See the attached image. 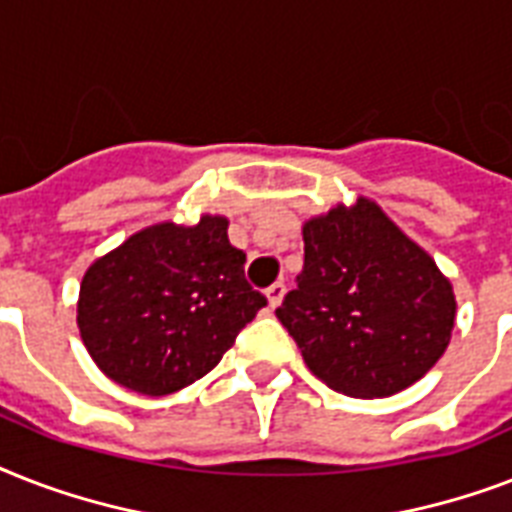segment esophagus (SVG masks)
I'll return each mask as SVG.
<instances>
[{"label": "esophagus", "instance_id": "1", "mask_svg": "<svg viewBox=\"0 0 512 512\" xmlns=\"http://www.w3.org/2000/svg\"><path fill=\"white\" fill-rule=\"evenodd\" d=\"M265 295H268V305L276 308V305H281L284 295H287V284H284V281H276V284H271V287L265 289Z\"/></svg>", "mask_w": 512, "mask_h": 512}]
</instances>
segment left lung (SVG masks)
Segmentation results:
<instances>
[{"label": "left lung", "instance_id": "left-lung-1", "mask_svg": "<svg viewBox=\"0 0 512 512\" xmlns=\"http://www.w3.org/2000/svg\"><path fill=\"white\" fill-rule=\"evenodd\" d=\"M305 263L276 316L321 382L385 398L417 382L452 340V284L374 201L303 225Z\"/></svg>", "mask_w": 512, "mask_h": 512}]
</instances>
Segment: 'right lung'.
<instances>
[{
    "instance_id": "1",
    "label": "right lung",
    "mask_w": 512,
    "mask_h": 512,
    "mask_svg": "<svg viewBox=\"0 0 512 512\" xmlns=\"http://www.w3.org/2000/svg\"><path fill=\"white\" fill-rule=\"evenodd\" d=\"M228 220L143 228L87 268L76 324L100 372L143 396H167L212 372L268 305L244 279Z\"/></svg>"
}]
</instances>
